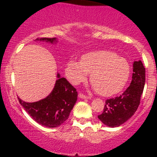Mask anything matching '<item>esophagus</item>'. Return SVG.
I'll use <instances>...</instances> for the list:
<instances>
[{
  "instance_id": "1",
  "label": "esophagus",
  "mask_w": 157,
  "mask_h": 157,
  "mask_svg": "<svg viewBox=\"0 0 157 157\" xmlns=\"http://www.w3.org/2000/svg\"><path fill=\"white\" fill-rule=\"evenodd\" d=\"M78 98H82V99H90V97H88V96L84 95V94H81V93H80V94H78Z\"/></svg>"
}]
</instances>
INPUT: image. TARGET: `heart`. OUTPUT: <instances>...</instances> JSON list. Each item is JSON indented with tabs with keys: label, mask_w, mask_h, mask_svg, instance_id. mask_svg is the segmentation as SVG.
<instances>
[{
	"label": "heart",
	"mask_w": 157,
	"mask_h": 157,
	"mask_svg": "<svg viewBox=\"0 0 157 157\" xmlns=\"http://www.w3.org/2000/svg\"><path fill=\"white\" fill-rule=\"evenodd\" d=\"M90 75V82L99 94L114 95L125 86L130 67L125 59L112 51L98 50L88 52L81 62L71 59L67 63L66 75L73 84H78Z\"/></svg>",
	"instance_id": "obj_1"
}]
</instances>
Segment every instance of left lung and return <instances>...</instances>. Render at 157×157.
Listing matches in <instances>:
<instances>
[{"label":"left lung","instance_id":"left-lung-1","mask_svg":"<svg viewBox=\"0 0 157 157\" xmlns=\"http://www.w3.org/2000/svg\"><path fill=\"white\" fill-rule=\"evenodd\" d=\"M145 81V68L141 60L133 63L132 81L120 97L108 99L98 119L109 127H117L132 117L138 109Z\"/></svg>","mask_w":157,"mask_h":157}]
</instances>
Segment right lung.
Returning <instances> with one entry per match:
<instances>
[{
  "instance_id": "obj_1",
  "label": "right lung",
  "mask_w": 157,
  "mask_h": 157,
  "mask_svg": "<svg viewBox=\"0 0 157 157\" xmlns=\"http://www.w3.org/2000/svg\"><path fill=\"white\" fill-rule=\"evenodd\" d=\"M35 41L55 44L56 37L37 38ZM57 80L52 92L46 98L36 102H25L19 98V103L34 120L41 125L49 128L57 127L63 124L69 117L78 98L76 89L65 78L57 74Z\"/></svg>"
}]
</instances>
